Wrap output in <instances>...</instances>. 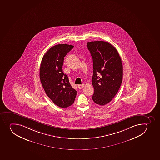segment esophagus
I'll return each instance as SVG.
<instances>
[{"label": "esophagus", "instance_id": "obj_1", "mask_svg": "<svg viewBox=\"0 0 160 160\" xmlns=\"http://www.w3.org/2000/svg\"><path fill=\"white\" fill-rule=\"evenodd\" d=\"M84 86V84H78V88H79V89H81V88H83Z\"/></svg>", "mask_w": 160, "mask_h": 160}]
</instances>
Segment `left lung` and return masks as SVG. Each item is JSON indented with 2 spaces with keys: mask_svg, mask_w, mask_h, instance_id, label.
<instances>
[{
  "mask_svg": "<svg viewBox=\"0 0 160 160\" xmlns=\"http://www.w3.org/2000/svg\"><path fill=\"white\" fill-rule=\"evenodd\" d=\"M93 59L92 83L95 103L103 106L117 94L123 78L122 61L117 49L109 43L91 41L87 43Z\"/></svg>",
  "mask_w": 160,
  "mask_h": 160,
  "instance_id": "obj_1",
  "label": "left lung"
}]
</instances>
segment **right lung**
I'll return each mask as SVG.
<instances>
[{
  "mask_svg": "<svg viewBox=\"0 0 160 160\" xmlns=\"http://www.w3.org/2000/svg\"><path fill=\"white\" fill-rule=\"evenodd\" d=\"M73 48L66 44L52 47L43 55L40 67V79L46 94L61 108L71 106L76 96V90L72 88L62 69L64 57Z\"/></svg>",
  "mask_w": 160,
  "mask_h": 160,
  "instance_id": "1",
  "label": "right lung"
}]
</instances>
